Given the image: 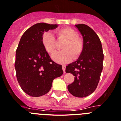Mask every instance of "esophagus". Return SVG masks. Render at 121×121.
Returning <instances> with one entry per match:
<instances>
[{
  "instance_id": "1",
  "label": "esophagus",
  "mask_w": 121,
  "mask_h": 121,
  "mask_svg": "<svg viewBox=\"0 0 121 121\" xmlns=\"http://www.w3.org/2000/svg\"><path fill=\"white\" fill-rule=\"evenodd\" d=\"M62 69L63 70L64 73H65V70H66V65H63L62 66Z\"/></svg>"
}]
</instances>
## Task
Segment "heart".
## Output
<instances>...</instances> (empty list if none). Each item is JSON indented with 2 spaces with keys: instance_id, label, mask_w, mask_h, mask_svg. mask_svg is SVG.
Listing matches in <instances>:
<instances>
[{
  "instance_id": "b5f03b06",
  "label": "heart",
  "mask_w": 121,
  "mask_h": 121,
  "mask_svg": "<svg viewBox=\"0 0 121 121\" xmlns=\"http://www.w3.org/2000/svg\"><path fill=\"white\" fill-rule=\"evenodd\" d=\"M60 39L66 40L63 44V50L57 52L52 55L53 60L56 63L65 64L70 62L73 59L77 58L82 53L84 50V42L79 37V34L74 29L71 28H65L58 29L56 32ZM42 44L44 49L48 53H53L55 50L56 40L52 32L47 31L42 36Z\"/></svg>"
}]
</instances>
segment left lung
<instances>
[{
    "label": "left lung",
    "mask_w": 121,
    "mask_h": 121,
    "mask_svg": "<svg viewBox=\"0 0 121 121\" xmlns=\"http://www.w3.org/2000/svg\"><path fill=\"white\" fill-rule=\"evenodd\" d=\"M83 37L84 50L79 58L66 67V73L74 75V81L68 86L71 94L83 98L97 88L103 69L104 55L100 39L92 28L84 24L75 25Z\"/></svg>",
    "instance_id": "1"
}]
</instances>
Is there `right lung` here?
Masks as SVG:
<instances>
[{"label":"right lung","mask_w":121,"mask_h":121,"mask_svg":"<svg viewBox=\"0 0 121 121\" xmlns=\"http://www.w3.org/2000/svg\"><path fill=\"white\" fill-rule=\"evenodd\" d=\"M57 24L37 23L23 34L16 51L15 68L22 90L31 97H40L49 92L53 81L63 73L62 66L55 63L42 44L43 32Z\"/></svg>","instance_id":"obj_1"}]
</instances>
